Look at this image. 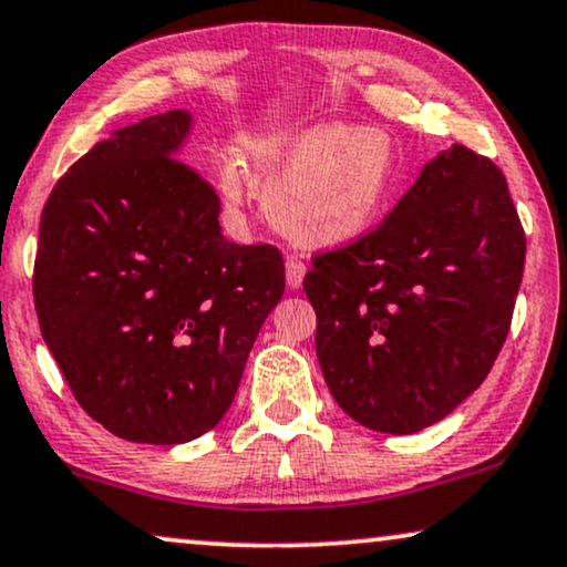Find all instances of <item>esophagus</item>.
<instances>
[{
	"mask_svg": "<svg viewBox=\"0 0 567 567\" xmlns=\"http://www.w3.org/2000/svg\"><path fill=\"white\" fill-rule=\"evenodd\" d=\"M285 275H288L290 290H298L303 285L306 277V264L298 259V256H288V264H285Z\"/></svg>",
	"mask_w": 567,
	"mask_h": 567,
	"instance_id": "obj_1",
	"label": "esophagus"
}]
</instances>
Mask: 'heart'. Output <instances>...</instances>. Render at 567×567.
Here are the masks:
<instances>
[{
  "label": "heart",
  "mask_w": 567,
  "mask_h": 567,
  "mask_svg": "<svg viewBox=\"0 0 567 567\" xmlns=\"http://www.w3.org/2000/svg\"><path fill=\"white\" fill-rule=\"evenodd\" d=\"M269 220L298 246H342L371 230L396 181L391 137L381 130L319 124L254 150ZM230 207L246 202L236 165L223 171Z\"/></svg>",
  "instance_id": "b5f03b06"
}]
</instances>
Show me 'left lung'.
I'll return each instance as SVG.
<instances>
[{"mask_svg":"<svg viewBox=\"0 0 567 567\" xmlns=\"http://www.w3.org/2000/svg\"><path fill=\"white\" fill-rule=\"evenodd\" d=\"M524 259L503 171L464 145L430 161L373 230L316 254L303 279L337 404L394 435L454 412L508 337Z\"/></svg>","mask_w":567,"mask_h":567,"instance_id":"1","label":"left lung"}]
</instances>
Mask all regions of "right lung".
Segmentation results:
<instances>
[{
    "label": "right lung",
    "mask_w": 567,
    "mask_h": 567,
    "mask_svg": "<svg viewBox=\"0 0 567 567\" xmlns=\"http://www.w3.org/2000/svg\"><path fill=\"white\" fill-rule=\"evenodd\" d=\"M188 113L113 132L47 199L33 300L74 399L113 435L173 446L230 410L285 292L277 246L223 238L220 196L181 161Z\"/></svg>",
    "instance_id": "obj_1"
}]
</instances>
